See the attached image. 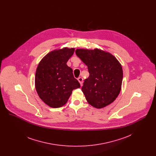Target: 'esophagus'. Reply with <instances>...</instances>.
<instances>
[{
  "instance_id": "obj_1",
  "label": "esophagus",
  "mask_w": 156,
  "mask_h": 156,
  "mask_svg": "<svg viewBox=\"0 0 156 156\" xmlns=\"http://www.w3.org/2000/svg\"><path fill=\"white\" fill-rule=\"evenodd\" d=\"M78 81L80 82V85H82V82H83V79L81 77H79V78H78Z\"/></svg>"
}]
</instances>
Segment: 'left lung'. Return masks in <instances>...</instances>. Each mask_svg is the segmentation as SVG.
<instances>
[{
	"mask_svg": "<svg viewBox=\"0 0 156 156\" xmlns=\"http://www.w3.org/2000/svg\"><path fill=\"white\" fill-rule=\"evenodd\" d=\"M75 53L88 67L89 77L82 87L89 105L98 109L112 103L118 97L123 80L122 67L110 52L99 48H78Z\"/></svg>",
	"mask_w": 156,
	"mask_h": 156,
	"instance_id": "1",
	"label": "left lung"
}]
</instances>
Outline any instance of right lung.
I'll return each instance as SVG.
<instances>
[{
    "label": "right lung",
    "instance_id": "obj_1",
    "mask_svg": "<svg viewBox=\"0 0 156 156\" xmlns=\"http://www.w3.org/2000/svg\"><path fill=\"white\" fill-rule=\"evenodd\" d=\"M74 48L64 47L48 52L40 61L35 75V88L40 98L51 108L66 104L73 89L80 84L74 77L67 61Z\"/></svg>",
    "mask_w": 156,
    "mask_h": 156
}]
</instances>
